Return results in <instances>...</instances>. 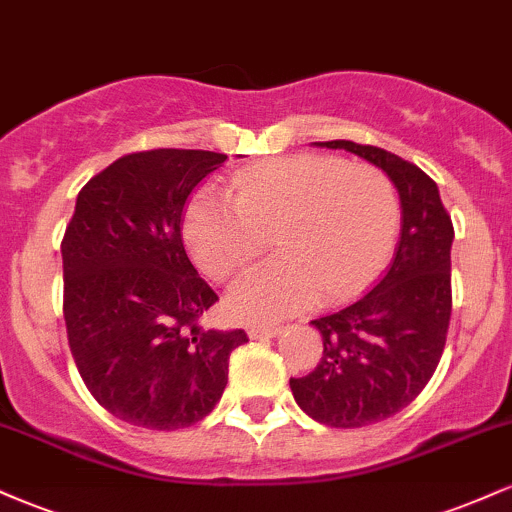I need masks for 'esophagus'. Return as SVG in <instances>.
<instances>
[{
  "mask_svg": "<svg viewBox=\"0 0 512 512\" xmlns=\"http://www.w3.org/2000/svg\"><path fill=\"white\" fill-rule=\"evenodd\" d=\"M284 327L281 325H257V327H250L248 334L252 339H267V337H276Z\"/></svg>",
  "mask_w": 512,
  "mask_h": 512,
  "instance_id": "obj_1",
  "label": "esophagus"
}]
</instances>
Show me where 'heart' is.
<instances>
[{
    "mask_svg": "<svg viewBox=\"0 0 512 512\" xmlns=\"http://www.w3.org/2000/svg\"><path fill=\"white\" fill-rule=\"evenodd\" d=\"M182 231L214 281L248 267L272 236L279 255L250 269L226 298L236 320L267 322L368 286L395 248L399 199L370 163L296 154L240 170L231 195L202 187L187 202Z\"/></svg>",
    "mask_w": 512,
    "mask_h": 512,
    "instance_id": "b5f03b06",
    "label": "heart"
}]
</instances>
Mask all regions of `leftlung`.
<instances>
[{"mask_svg": "<svg viewBox=\"0 0 512 512\" xmlns=\"http://www.w3.org/2000/svg\"><path fill=\"white\" fill-rule=\"evenodd\" d=\"M383 168L402 202V233L390 267L354 303L310 325L322 334L315 370L291 378L305 414L332 428H361L390 419L414 402L436 373L448 339L455 238L438 185L414 163L349 139L320 142Z\"/></svg>", "mask_w": 512, "mask_h": 512, "instance_id": "8db88e82", "label": "left lung"}]
</instances>
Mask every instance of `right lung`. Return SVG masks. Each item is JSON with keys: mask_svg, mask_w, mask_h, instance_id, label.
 <instances>
[{"mask_svg": "<svg viewBox=\"0 0 512 512\" xmlns=\"http://www.w3.org/2000/svg\"><path fill=\"white\" fill-rule=\"evenodd\" d=\"M226 154L134 151L93 175L62 238L64 322L81 380L117 419L151 431L202 421L243 330H204L219 301L182 245V209Z\"/></svg>", "mask_w": 512, "mask_h": 512, "instance_id": "obj_1", "label": "right lung"}]
</instances>
